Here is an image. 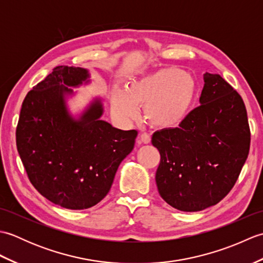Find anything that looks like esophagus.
<instances>
[{
    "mask_svg": "<svg viewBox=\"0 0 263 263\" xmlns=\"http://www.w3.org/2000/svg\"><path fill=\"white\" fill-rule=\"evenodd\" d=\"M150 141H152V138H150V136L148 135V133H142V135H140V137L138 138V143H144V144H148L150 143Z\"/></svg>",
    "mask_w": 263,
    "mask_h": 263,
    "instance_id": "esophagus-1",
    "label": "esophagus"
}]
</instances>
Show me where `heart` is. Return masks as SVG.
Listing matches in <instances>:
<instances>
[{
    "mask_svg": "<svg viewBox=\"0 0 263 263\" xmlns=\"http://www.w3.org/2000/svg\"><path fill=\"white\" fill-rule=\"evenodd\" d=\"M194 78L177 68H163L110 93L111 110L123 121L135 120L138 108L150 125L172 128L185 120L197 97Z\"/></svg>",
    "mask_w": 263,
    "mask_h": 263,
    "instance_id": "obj_1",
    "label": "heart"
}]
</instances>
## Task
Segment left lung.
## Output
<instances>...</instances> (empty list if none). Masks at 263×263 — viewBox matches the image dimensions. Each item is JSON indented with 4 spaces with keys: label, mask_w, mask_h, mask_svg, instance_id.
I'll return each instance as SVG.
<instances>
[{
    "label": "left lung",
    "mask_w": 263,
    "mask_h": 263,
    "mask_svg": "<svg viewBox=\"0 0 263 263\" xmlns=\"http://www.w3.org/2000/svg\"><path fill=\"white\" fill-rule=\"evenodd\" d=\"M200 106L178 127L154 133L160 153L158 192L181 211H200L224 199L237 181L250 150L242 97L219 74L205 72Z\"/></svg>",
    "instance_id": "1"
}]
</instances>
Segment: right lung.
<instances>
[{
    "instance_id": "obj_1",
    "label": "right lung",
    "mask_w": 263,
    "mask_h": 263,
    "mask_svg": "<svg viewBox=\"0 0 263 263\" xmlns=\"http://www.w3.org/2000/svg\"><path fill=\"white\" fill-rule=\"evenodd\" d=\"M90 72L59 65L27 93L16 126V149L32 185L51 202L88 209L109 192L122 160L135 147L137 130L123 131L100 119L96 96L73 114L69 100L89 85Z\"/></svg>"
}]
</instances>
